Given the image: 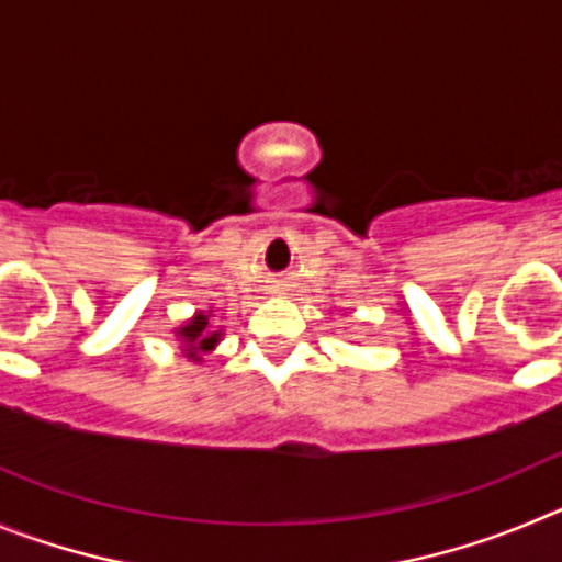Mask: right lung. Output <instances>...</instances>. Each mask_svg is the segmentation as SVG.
Instances as JSON below:
<instances>
[{
	"instance_id": "add662e5",
	"label": "right lung",
	"mask_w": 562,
	"mask_h": 562,
	"mask_svg": "<svg viewBox=\"0 0 562 562\" xmlns=\"http://www.w3.org/2000/svg\"><path fill=\"white\" fill-rule=\"evenodd\" d=\"M207 317H211L207 312H196L186 326L177 329V335L182 340V351L191 360H202V355L216 349V342L222 337V331H207Z\"/></svg>"
}]
</instances>
